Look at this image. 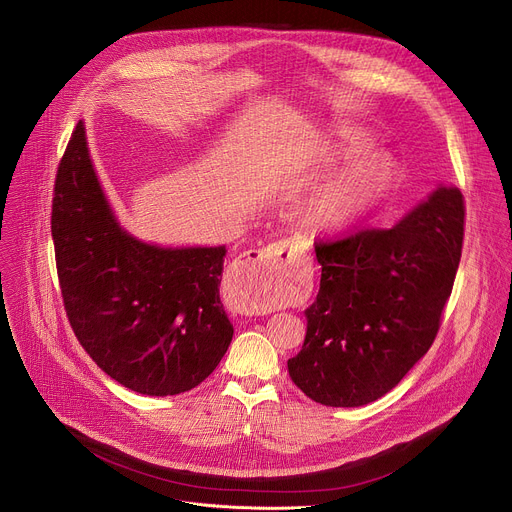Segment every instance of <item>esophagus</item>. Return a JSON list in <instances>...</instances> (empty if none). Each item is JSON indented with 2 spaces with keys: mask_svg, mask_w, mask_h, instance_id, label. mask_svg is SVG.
Here are the masks:
<instances>
[{
  "mask_svg": "<svg viewBox=\"0 0 512 512\" xmlns=\"http://www.w3.org/2000/svg\"><path fill=\"white\" fill-rule=\"evenodd\" d=\"M308 263L290 241H275L255 253L237 269L235 282L241 288V310L247 314L282 308L280 298L300 296L308 284Z\"/></svg>",
  "mask_w": 512,
  "mask_h": 512,
  "instance_id": "obj_1",
  "label": "esophagus"
}]
</instances>
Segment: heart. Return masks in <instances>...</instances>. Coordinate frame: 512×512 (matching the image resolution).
Masks as SVG:
<instances>
[{"label": "heart", "instance_id": "1", "mask_svg": "<svg viewBox=\"0 0 512 512\" xmlns=\"http://www.w3.org/2000/svg\"><path fill=\"white\" fill-rule=\"evenodd\" d=\"M320 149L333 159L357 161L339 181L324 190L314 204L316 220L331 230L347 228L367 216L390 192L396 179V163L390 155L369 153L367 138L347 126H331L318 138ZM273 304H280L275 300Z\"/></svg>", "mask_w": 512, "mask_h": 512}]
</instances>
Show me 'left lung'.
<instances>
[{
    "label": "left lung",
    "instance_id": "1",
    "mask_svg": "<svg viewBox=\"0 0 512 512\" xmlns=\"http://www.w3.org/2000/svg\"><path fill=\"white\" fill-rule=\"evenodd\" d=\"M466 206L437 188L392 228L314 243L320 290L292 382L324 406H363L390 392L433 345L461 259Z\"/></svg>",
    "mask_w": 512,
    "mask_h": 512
}]
</instances>
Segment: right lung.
I'll use <instances>...</instances> for the list:
<instances>
[{
  "mask_svg": "<svg viewBox=\"0 0 512 512\" xmlns=\"http://www.w3.org/2000/svg\"><path fill=\"white\" fill-rule=\"evenodd\" d=\"M51 230L71 329L118 384L175 396L202 384L232 341L220 302L226 247L165 249L120 228L77 122L59 163Z\"/></svg>",
  "mask_w": 512,
  "mask_h": 512,
  "instance_id": "add662e5",
  "label": "right lung"
}]
</instances>
